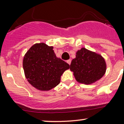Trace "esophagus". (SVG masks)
Wrapping results in <instances>:
<instances>
[{
  "label": "esophagus",
  "mask_w": 124,
  "mask_h": 124,
  "mask_svg": "<svg viewBox=\"0 0 124 124\" xmlns=\"http://www.w3.org/2000/svg\"><path fill=\"white\" fill-rule=\"evenodd\" d=\"M67 63H68L69 65H70V63H71V60H70V59H69V60L67 61Z\"/></svg>",
  "instance_id": "esophagus-1"
}]
</instances>
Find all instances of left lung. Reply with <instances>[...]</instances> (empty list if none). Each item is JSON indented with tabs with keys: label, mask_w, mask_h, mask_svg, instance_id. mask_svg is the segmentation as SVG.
I'll return each mask as SVG.
<instances>
[{
	"label": "left lung",
	"mask_w": 124,
	"mask_h": 124,
	"mask_svg": "<svg viewBox=\"0 0 124 124\" xmlns=\"http://www.w3.org/2000/svg\"><path fill=\"white\" fill-rule=\"evenodd\" d=\"M106 69L104 58L85 48L77 51L76 58L70 65V70L73 72L77 82L85 85H91L100 80L106 73Z\"/></svg>",
	"instance_id": "1"
}]
</instances>
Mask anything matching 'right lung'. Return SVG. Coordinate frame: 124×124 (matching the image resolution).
<instances>
[{
  "mask_svg": "<svg viewBox=\"0 0 124 124\" xmlns=\"http://www.w3.org/2000/svg\"><path fill=\"white\" fill-rule=\"evenodd\" d=\"M53 46L43 42L32 45L23 61L24 75L31 86L41 91H48L61 82V77L70 68L68 63L56 57Z\"/></svg>",
  "mask_w": 124,
  "mask_h": 124,
  "instance_id": "right-lung-1",
  "label": "right lung"
}]
</instances>
